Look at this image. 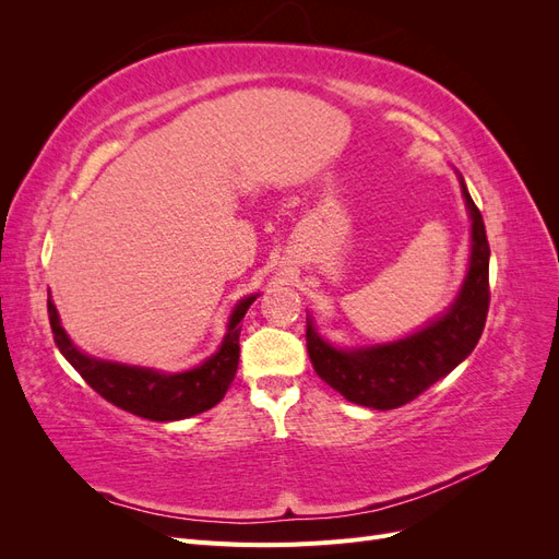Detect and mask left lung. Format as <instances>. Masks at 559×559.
<instances>
[{"instance_id": "obj_1", "label": "left lung", "mask_w": 559, "mask_h": 559, "mask_svg": "<svg viewBox=\"0 0 559 559\" xmlns=\"http://www.w3.org/2000/svg\"><path fill=\"white\" fill-rule=\"evenodd\" d=\"M456 177L471 218V257L462 289L441 317L399 341L352 349L331 345L308 317V354L317 376L352 403L373 411L399 408L445 378L480 341L489 308V245L483 214L464 177Z\"/></svg>"}]
</instances>
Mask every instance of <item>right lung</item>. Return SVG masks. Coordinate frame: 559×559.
<instances>
[{
	"label": "right lung",
	"instance_id": "right-lung-1",
	"mask_svg": "<svg viewBox=\"0 0 559 559\" xmlns=\"http://www.w3.org/2000/svg\"><path fill=\"white\" fill-rule=\"evenodd\" d=\"M257 298L259 294H251L238 300V306L233 308L228 317L226 335L218 349L200 366L181 370V373H165V370L146 366L107 361L81 352L62 329L60 314L50 298L48 319L50 329H53V341L62 352V357L79 370V376L99 396L114 403L116 408L128 411L138 417L154 421H175L205 413L226 396L235 373H238L242 331L240 321Z\"/></svg>",
	"mask_w": 559,
	"mask_h": 559
}]
</instances>
